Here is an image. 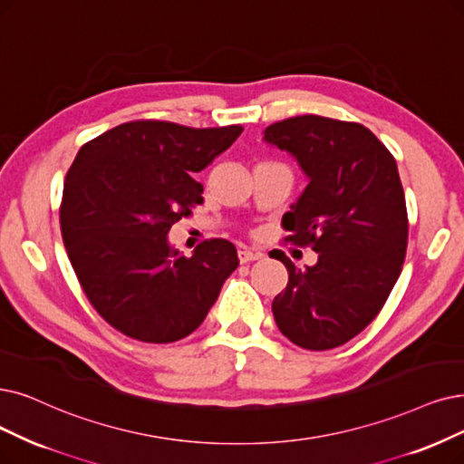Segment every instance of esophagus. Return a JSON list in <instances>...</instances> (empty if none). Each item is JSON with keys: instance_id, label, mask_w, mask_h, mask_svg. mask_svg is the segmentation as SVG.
<instances>
[{"instance_id": "esophagus-1", "label": "esophagus", "mask_w": 464, "mask_h": 464, "mask_svg": "<svg viewBox=\"0 0 464 464\" xmlns=\"http://www.w3.org/2000/svg\"><path fill=\"white\" fill-rule=\"evenodd\" d=\"M237 258H239V263H251V261H256V258H261V253L251 251L247 247H239L237 249Z\"/></svg>"}]
</instances>
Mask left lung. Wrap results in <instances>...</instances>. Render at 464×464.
I'll return each mask as SVG.
<instances>
[{"mask_svg":"<svg viewBox=\"0 0 464 464\" xmlns=\"http://www.w3.org/2000/svg\"><path fill=\"white\" fill-rule=\"evenodd\" d=\"M265 140L308 179L282 218L285 242L318 253L303 270L276 253L289 282L274 320L296 346H341L373 322L401 272L407 211L396 160L367 127L312 114L268 125Z\"/></svg>","mask_w":464,"mask_h":464,"instance_id":"1","label":"left lung"}]
</instances>
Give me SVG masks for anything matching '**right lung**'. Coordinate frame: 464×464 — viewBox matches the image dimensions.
<instances>
[{"instance_id": "add662e5", "label": "right lung", "mask_w": 464, "mask_h": 464, "mask_svg": "<svg viewBox=\"0 0 464 464\" xmlns=\"http://www.w3.org/2000/svg\"><path fill=\"white\" fill-rule=\"evenodd\" d=\"M242 131L129 121L83 144L73 160L63 239L89 303L123 335L158 344L190 335L237 268L227 239H206L184 256L168 234L203 201L192 175Z\"/></svg>"}]
</instances>
